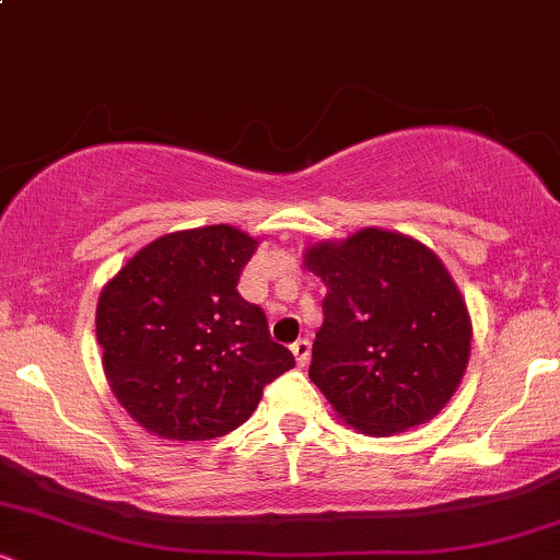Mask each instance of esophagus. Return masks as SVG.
<instances>
[{"instance_id": "34e87169", "label": "esophagus", "mask_w": 560, "mask_h": 560, "mask_svg": "<svg viewBox=\"0 0 560 560\" xmlns=\"http://www.w3.org/2000/svg\"><path fill=\"white\" fill-rule=\"evenodd\" d=\"M292 352H294V361H298V365L305 369L307 361H311V342H307V339H298V342L292 345Z\"/></svg>"}]
</instances>
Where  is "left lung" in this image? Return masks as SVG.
I'll list each match as a JSON object with an SVG mask.
<instances>
[{
	"instance_id": "8db88e82",
	"label": "left lung",
	"mask_w": 560,
	"mask_h": 560,
	"mask_svg": "<svg viewBox=\"0 0 560 560\" xmlns=\"http://www.w3.org/2000/svg\"><path fill=\"white\" fill-rule=\"evenodd\" d=\"M305 266L326 284L307 374L334 410L378 436L440 413L466 371L471 320L432 249L363 229L311 247Z\"/></svg>"
}]
</instances>
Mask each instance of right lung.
I'll use <instances>...</instances> for the list:
<instances>
[{"label":"right lung","instance_id":"1","mask_svg":"<svg viewBox=\"0 0 560 560\" xmlns=\"http://www.w3.org/2000/svg\"><path fill=\"white\" fill-rule=\"evenodd\" d=\"M258 242L234 226L165 234L102 289L96 339L118 402L165 440L242 427L262 387L294 365L260 305L240 294Z\"/></svg>","mask_w":560,"mask_h":560}]
</instances>
